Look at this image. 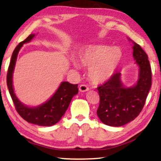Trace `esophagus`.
<instances>
[{
	"label": "esophagus",
	"instance_id": "1",
	"mask_svg": "<svg viewBox=\"0 0 161 161\" xmlns=\"http://www.w3.org/2000/svg\"><path fill=\"white\" fill-rule=\"evenodd\" d=\"M79 89H80V92H84L88 91L89 90V87L87 86V85H86V84H81V85L80 86V88H79Z\"/></svg>",
	"mask_w": 161,
	"mask_h": 161
}]
</instances>
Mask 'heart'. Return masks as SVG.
<instances>
[{"label":"heart","mask_w":161,"mask_h":161,"mask_svg":"<svg viewBox=\"0 0 161 161\" xmlns=\"http://www.w3.org/2000/svg\"><path fill=\"white\" fill-rule=\"evenodd\" d=\"M122 57L123 54L119 47L103 45H89L79 53L80 62L89 67V77L96 83L108 80L115 73ZM75 65L77 66L76 63Z\"/></svg>","instance_id":"heart-1"}]
</instances>
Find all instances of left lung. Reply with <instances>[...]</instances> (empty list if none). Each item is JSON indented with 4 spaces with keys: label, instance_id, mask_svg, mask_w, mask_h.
Instances as JSON below:
<instances>
[{
    "label": "left lung",
    "instance_id": "8db88e82",
    "mask_svg": "<svg viewBox=\"0 0 161 161\" xmlns=\"http://www.w3.org/2000/svg\"><path fill=\"white\" fill-rule=\"evenodd\" d=\"M133 49V56L140 69L137 84L126 88L121 81V73L116 72L97 87L100 99L97 116L108 126H121L134 120L142 111L151 89L152 74L148 55L134 42Z\"/></svg>",
    "mask_w": 161,
    "mask_h": 161
}]
</instances>
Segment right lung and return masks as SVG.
Listing matches in <instances>:
<instances>
[{"label": "right lung", "mask_w": 161, "mask_h": 161, "mask_svg": "<svg viewBox=\"0 0 161 161\" xmlns=\"http://www.w3.org/2000/svg\"><path fill=\"white\" fill-rule=\"evenodd\" d=\"M34 37L35 35H30L25 40L19 43L13 51L8 69L7 86L15 109L22 118L28 123L42 126H50L58 123L64 115L72 97L78 93V85L63 81L50 99L37 107H26L18 99L13 91L12 80L15 61L18 52L23 45L31 41Z\"/></svg>", "instance_id": "1"}]
</instances>
